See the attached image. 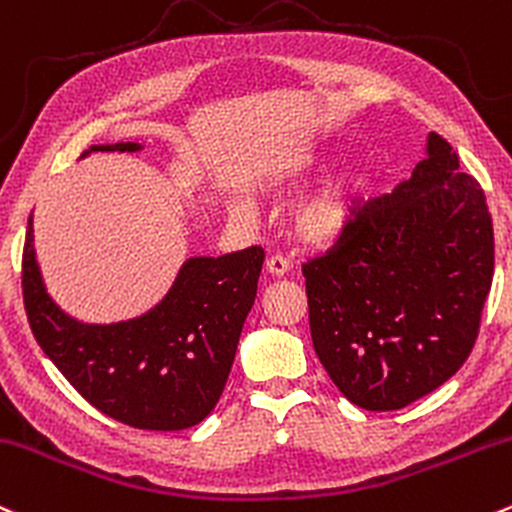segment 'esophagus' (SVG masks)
Masks as SVG:
<instances>
[{
  "mask_svg": "<svg viewBox=\"0 0 512 512\" xmlns=\"http://www.w3.org/2000/svg\"><path fill=\"white\" fill-rule=\"evenodd\" d=\"M267 272L274 274V277H284L286 272H289V260H286L284 255H269L267 257Z\"/></svg>",
  "mask_w": 512,
  "mask_h": 512,
  "instance_id": "obj_1",
  "label": "esophagus"
}]
</instances>
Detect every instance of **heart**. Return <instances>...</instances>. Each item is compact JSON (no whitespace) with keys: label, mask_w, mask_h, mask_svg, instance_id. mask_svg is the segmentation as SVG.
I'll use <instances>...</instances> for the list:
<instances>
[{"label":"heart","mask_w":512,"mask_h":512,"mask_svg":"<svg viewBox=\"0 0 512 512\" xmlns=\"http://www.w3.org/2000/svg\"><path fill=\"white\" fill-rule=\"evenodd\" d=\"M362 187V177L355 170L340 174L338 179L325 184L318 194L303 201L294 211V230L311 243L335 238L345 228L347 218L362 194Z\"/></svg>","instance_id":"heart-1"}]
</instances>
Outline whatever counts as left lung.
Segmentation results:
<instances>
[{
    "label": "left lung",
    "mask_w": 512,
    "mask_h": 512,
    "mask_svg": "<svg viewBox=\"0 0 512 512\" xmlns=\"http://www.w3.org/2000/svg\"><path fill=\"white\" fill-rule=\"evenodd\" d=\"M320 364L347 401L398 411L457 372L493 279L486 194L437 133L391 194L355 204L338 240L303 262Z\"/></svg>",
    "instance_id": "obj_1"
}]
</instances>
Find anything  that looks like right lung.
Listing matches in <instances>:
<instances>
[{"label": "right lung", "mask_w": 512, "mask_h": 512, "mask_svg": "<svg viewBox=\"0 0 512 512\" xmlns=\"http://www.w3.org/2000/svg\"><path fill=\"white\" fill-rule=\"evenodd\" d=\"M92 150L136 153L140 145H92L87 153ZM262 262L265 250L257 245L192 257L153 311L126 323L87 325L48 296L28 218L21 289L33 338L97 411L138 430H184L201 423L221 398Z\"/></svg>", "instance_id": "add662e5"}]
</instances>
